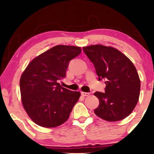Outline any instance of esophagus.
Instances as JSON below:
<instances>
[{
	"instance_id": "1",
	"label": "esophagus",
	"mask_w": 154,
	"mask_h": 154,
	"mask_svg": "<svg viewBox=\"0 0 154 154\" xmlns=\"http://www.w3.org/2000/svg\"><path fill=\"white\" fill-rule=\"evenodd\" d=\"M81 95H82V96H88V95H90V93H85V92H82V93H81Z\"/></svg>"
}]
</instances>
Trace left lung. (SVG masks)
Listing matches in <instances>:
<instances>
[{"mask_svg":"<svg viewBox=\"0 0 154 154\" xmlns=\"http://www.w3.org/2000/svg\"><path fill=\"white\" fill-rule=\"evenodd\" d=\"M82 49L94 64L98 79L106 81L105 93H94L99 100L95 114L108 122L125 119L139 100L140 80L135 66L115 48L93 45Z\"/></svg>","mask_w":154,"mask_h":154,"instance_id":"obj_1","label":"left lung"}]
</instances>
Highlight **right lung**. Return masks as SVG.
Returning <instances> with one entry per match:
<instances>
[{
  "label": "right lung",
  "instance_id": "add662e5",
  "mask_svg": "<svg viewBox=\"0 0 154 154\" xmlns=\"http://www.w3.org/2000/svg\"><path fill=\"white\" fill-rule=\"evenodd\" d=\"M81 48L58 45L33 59L21 76V98L24 110L35 124L56 128L69 117L80 93L61 87L58 80L66 76L69 62Z\"/></svg>",
  "mask_w": 154,
  "mask_h": 154
}]
</instances>
